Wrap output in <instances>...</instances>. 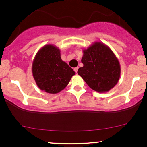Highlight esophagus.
<instances>
[{
    "instance_id": "1",
    "label": "esophagus",
    "mask_w": 147,
    "mask_h": 147,
    "mask_svg": "<svg viewBox=\"0 0 147 147\" xmlns=\"http://www.w3.org/2000/svg\"><path fill=\"white\" fill-rule=\"evenodd\" d=\"M78 68H77H77H74V70H75V72H76V73H77V71H78Z\"/></svg>"
}]
</instances>
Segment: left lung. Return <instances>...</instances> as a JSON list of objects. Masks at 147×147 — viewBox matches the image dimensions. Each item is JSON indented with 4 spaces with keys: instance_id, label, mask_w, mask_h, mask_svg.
<instances>
[{
    "instance_id": "obj_1",
    "label": "left lung",
    "mask_w": 147,
    "mask_h": 147,
    "mask_svg": "<svg viewBox=\"0 0 147 147\" xmlns=\"http://www.w3.org/2000/svg\"><path fill=\"white\" fill-rule=\"evenodd\" d=\"M83 53L84 66L79 68L78 75L97 92H106L112 89L119 81L121 68L111 49L102 42H95L84 49Z\"/></svg>"
}]
</instances>
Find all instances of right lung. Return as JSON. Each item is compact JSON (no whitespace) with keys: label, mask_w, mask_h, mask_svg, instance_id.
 I'll return each mask as SVG.
<instances>
[{"label":"right lung","mask_w":147,"mask_h":147,"mask_svg":"<svg viewBox=\"0 0 147 147\" xmlns=\"http://www.w3.org/2000/svg\"><path fill=\"white\" fill-rule=\"evenodd\" d=\"M32 70L38 88L50 94L63 90L75 75V71L62 61L59 48L52 44L45 45L37 52Z\"/></svg>","instance_id":"right-lung-1"}]
</instances>
